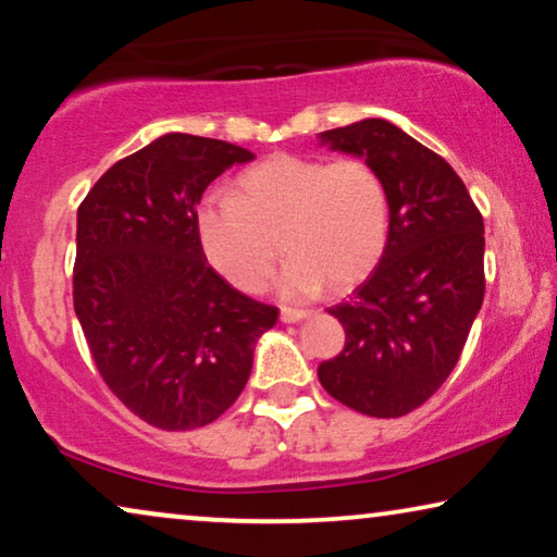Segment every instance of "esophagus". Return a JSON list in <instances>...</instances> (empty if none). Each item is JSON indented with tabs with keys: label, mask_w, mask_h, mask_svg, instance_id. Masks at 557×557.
I'll list each match as a JSON object with an SVG mask.
<instances>
[{
	"label": "esophagus",
	"mask_w": 557,
	"mask_h": 557,
	"mask_svg": "<svg viewBox=\"0 0 557 557\" xmlns=\"http://www.w3.org/2000/svg\"><path fill=\"white\" fill-rule=\"evenodd\" d=\"M309 314H311L309 309H292V307H284V309H281V322L294 324V322H301V319L309 317Z\"/></svg>",
	"instance_id": "esophagus-1"
}]
</instances>
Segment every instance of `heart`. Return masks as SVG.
I'll return each instance as SVG.
<instances>
[{"label": "heart", "mask_w": 557, "mask_h": 557, "mask_svg": "<svg viewBox=\"0 0 557 557\" xmlns=\"http://www.w3.org/2000/svg\"><path fill=\"white\" fill-rule=\"evenodd\" d=\"M387 189L364 159L278 154L243 172L235 197H205L195 231L208 263L238 292L265 284L278 258L286 299H309L324 284L347 288L375 269L385 250Z\"/></svg>", "instance_id": "1"}]
</instances>
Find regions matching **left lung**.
Instances as JSON below:
<instances>
[{"label": "left lung", "mask_w": 557, "mask_h": 557, "mask_svg": "<svg viewBox=\"0 0 557 557\" xmlns=\"http://www.w3.org/2000/svg\"><path fill=\"white\" fill-rule=\"evenodd\" d=\"M319 139L364 159L391 210L377 269L330 309L345 349L319 364V383L357 413L406 416L446 383L482 309V212L451 164L391 121L364 119Z\"/></svg>", "instance_id": "1"}]
</instances>
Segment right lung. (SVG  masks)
<instances>
[{
  "mask_svg": "<svg viewBox=\"0 0 557 557\" xmlns=\"http://www.w3.org/2000/svg\"><path fill=\"white\" fill-rule=\"evenodd\" d=\"M250 159L235 144L164 134L113 164L78 208L75 317L103 383L154 429L223 416L278 319L218 276L195 231L210 182Z\"/></svg>",
  "mask_w": 557,
  "mask_h": 557,
  "instance_id": "add662e5",
  "label": "right lung"
}]
</instances>
